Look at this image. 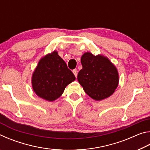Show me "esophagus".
Masks as SVG:
<instances>
[{
	"instance_id": "1",
	"label": "esophagus",
	"mask_w": 150,
	"mask_h": 150,
	"mask_svg": "<svg viewBox=\"0 0 150 150\" xmlns=\"http://www.w3.org/2000/svg\"><path fill=\"white\" fill-rule=\"evenodd\" d=\"M73 74L75 75V77H77V73H78V71H77V69H73Z\"/></svg>"
}]
</instances>
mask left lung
Returning a JSON list of instances; mask_svg holds the SVG:
<instances>
[{"instance_id": "1", "label": "left lung", "mask_w": 150, "mask_h": 150, "mask_svg": "<svg viewBox=\"0 0 150 150\" xmlns=\"http://www.w3.org/2000/svg\"><path fill=\"white\" fill-rule=\"evenodd\" d=\"M81 63L83 68L78 73L77 79L85 92L98 101L112 95L118 85L119 75L108 58L86 52L81 57Z\"/></svg>"}]
</instances>
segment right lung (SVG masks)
<instances>
[{"mask_svg": "<svg viewBox=\"0 0 150 150\" xmlns=\"http://www.w3.org/2000/svg\"><path fill=\"white\" fill-rule=\"evenodd\" d=\"M75 80L74 74L66 63L57 51H54L39 61L33 72L32 85L39 97L52 102L60 97L65 88Z\"/></svg>", "mask_w": 150, "mask_h": 150, "instance_id": "obj_1", "label": "right lung"}]
</instances>
